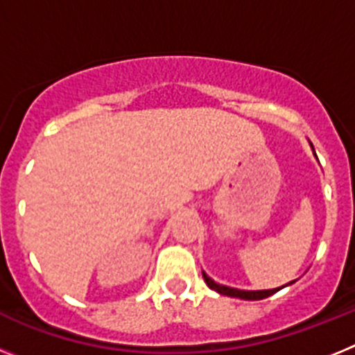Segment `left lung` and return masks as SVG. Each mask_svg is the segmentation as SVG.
Here are the masks:
<instances>
[{
    "mask_svg": "<svg viewBox=\"0 0 355 355\" xmlns=\"http://www.w3.org/2000/svg\"><path fill=\"white\" fill-rule=\"evenodd\" d=\"M202 277H205L206 284H208L211 290H215L216 293L220 295H227V297H236V299H243V300H261V299H266V297H270V295H274L275 291H279L281 288L288 286V284H293L295 281H291V283L284 284V286L281 288H274V290H256V291H247V290H238V288H229V286H224V284H218L215 283L213 279H209L208 275L202 272Z\"/></svg>",
    "mask_w": 355,
    "mask_h": 355,
    "instance_id": "1",
    "label": "left lung"
}]
</instances>
